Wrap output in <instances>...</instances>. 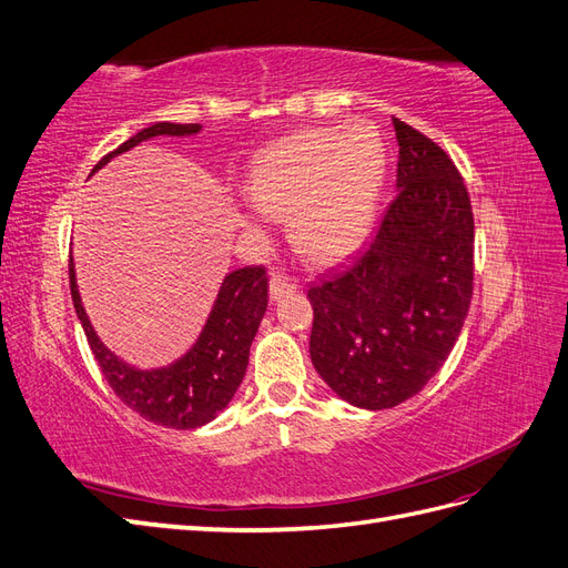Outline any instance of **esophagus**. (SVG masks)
I'll return each mask as SVG.
<instances>
[{"label": "esophagus", "instance_id": "esophagus-1", "mask_svg": "<svg viewBox=\"0 0 568 568\" xmlns=\"http://www.w3.org/2000/svg\"><path fill=\"white\" fill-rule=\"evenodd\" d=\"M296 288H298V284L294 280L284 277V274H280V272H274L272 280H270V298L277 301L280 296L291 294V291H296Z\"/></svg>", "mask_w": 568, "mask_h": 568}]
</instances>
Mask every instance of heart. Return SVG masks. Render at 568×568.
Returning a JSON list of instances; mask_svg holds the SVG:
<instances>
[{"label": "heart", "instance_id": "heart-1", "mask_svg": "<svg viewBox=\"0 0 568 568\" xmlns=\"http://www.w3.org/2000/svg\"><path fill=\"white\" fill-rule=\"evenodd\" d=\"M386 173V149L367 123L305 130L261 153L248 199L274 220L291 217L294 248L313 263L351 255L372 227ZM244 225L255 230L253 220Z\"/></svg>", "mask_w": 568, "mask_h": 568}]
</instances>
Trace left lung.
I'll return each instance as SVG.
<instances>
[{"instance_id": "obj_1", "label": "left lung", "mask_w": 568, "mask_h": 568, "mask_svg": "<svg viewBox=\"0 0 568 568\" xmlns=\"http://www.w3.org/2000/svg\"><path fill=\"white\" fill-rule=\"evenodd\" d=\"M398 194L346 265L307 288L311 359L341 400L388 409L448 359L471 303L474 215L455 163L393 118Z\"/></svg>"}]
</instances>
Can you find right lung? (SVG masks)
I'll return each mask as SVG.
<instances>
[{"label": "right lung", "instance_id": "obj_1", "mask_svg": "<svg viewBox=\"0 0 568 568\" xmlns=\"http://www.w3.org/2000/svg\"><path fill=\"white\" fill-rule=\"evenodd\" d=\"M199 123H156L144 128L120 144L109 156L101 159L92 173L104 168L111 159L120 156L151 136H189L199 134ZM71 296L78 320L88 336L99 369L104 372L109 386L136 415L165 428H199L213 422L230 405L248 367L251 343L267 311V272L263 265L242 267L230 272L217 291L194 346L175 363L165 367H134L104 346L94 326L84 313L80 298L75 263L71 255Z\"/></svg>", "mask_w": 568, "mask_h": 568}]
</instances>
